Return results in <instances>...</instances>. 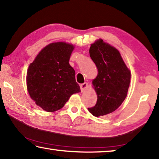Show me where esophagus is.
Wrapping results in <instances>:
<instances>
[{"label": "esophagus", "mask_w": 159, "mask_h": 159, "mask_svg": "<svg viewBox=\"0 0 159 159\" xmlns=\"http://www.w3.org/2000/svg\"><path fill=\"white\" fill-rule=\"evenodd\" d=\"M87 86H88V84H87V82H84V83H82V84H80V89H81V91L84 92V90L86 89V88L87 87Z\"/></svg>", "instance_id": "obj_1"}]
</instances>
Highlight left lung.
Here are the masks:
<instances>
[{
  "label": "left lung",
  "instance_id": "1",
  "mask_svg": "<svg viewBox=\"0 0 159 159\" xmlns=\"http://www.w3.org/2000/svg\"><path fill=\"white\" fill-rule=\"evenodd\" d=\"M89 55L98 75L92 81L97 101L88 110L95 116L111 114L119 107L127 95L131 73L115 48L99 40L92 44Z\"/></svg>",
  "mask_w": 159,
  "mask_h": 159
}]
</instances>
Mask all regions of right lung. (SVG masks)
I'll return each instance as SVG.
<instances>
[{
    "label": "right lung",
    "instance_id": "add662e5",
    "mask_svg": "<svg viewBox=\"0 0 159 159\" xmlns=\"http://www.w3.org/2000/svg\"><path fill=\"white\" fill-rule=\"evenodd\" d=\"M73 49L70 44L51 43L29 66L26 78L28 93L45 111L58 110L72 94L80 92L75 72L69 64Z\"/></svg>",
    "mask_w": 159,
    "mask_h": 159
}]
</instances>
